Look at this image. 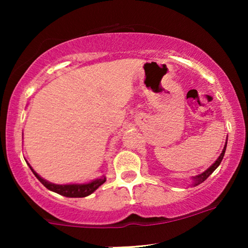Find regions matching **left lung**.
Wrapping results in <instances>:
<instances>
[{
    "label": "left lung",
    "mask_w": 248,
    "mask_h": 248,
    "mask_svg": "<svg viewBox=\"0 0 248 248\" xmlns=\"http://www.w3.org/2000/svg\"><path fill=\"white\" fill-rule=\"evenodd\" d=\"M226 147H227V142H226V144H225V148H223V150H222V152H221V155H219V158L217 159L216 162H215V164H213V165L211 166V167H210L209 169H206V170H205L204 172H202V174H200V175H198V176H195V177H193V179H194V184H193V185L196 186V185L201 184V183L204 182L205 179L208 178L209 176L211 175L212 172L216 170L217 167H218V166L220 165V162H221L222 158H223V155H225V152H226Z\"/></svg>",
    "instance_id": "left-lung-1"
}]
</instances>
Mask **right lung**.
I'll use <instances>...</instances> for the list:
<instances>
[{
    "mask_svg": "<svg viewBox=\"0 0 248 248\" xmlns=\"http://www.w3.org/2000/svg\"><path fill=\"white\" fill-rule=\"evenodd\" d=\"M30 169H31L33 175L38 178V181L42 183L46 188H48L49 191L57 193V194L66 196V198H84V196H88L90 195L91 193H93L100 185H103L104 183L106 182V178L101 177L99 179H96V181H93L91 183H88V184L56 185V184H53V183L47 182L44 178L40 177V176L37 174L31 167H30Z\"/></svg>",
    "mask_w": 248,
    "mask_h": 248,
    "instance_id": "1",
    "label": "right lung"
}]
</instances>
